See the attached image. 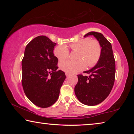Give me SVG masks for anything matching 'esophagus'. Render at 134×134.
Segmentation results:
<instances>
[{
  "instance_id": "1",
  "label": "esophagus",
  "mask_w": 134,
  "mask_h": 134,
  "mask_svg": "<svg viewBox=\"0 0 134 134\" xmlns=\"http://www.w3.org/2000/svg\"><path fill=\"white\" fill-rule=\"evenodd\" d=\"M70 75V73H69V72H65V76H68Z\"/></svg>"
}]
</instances>
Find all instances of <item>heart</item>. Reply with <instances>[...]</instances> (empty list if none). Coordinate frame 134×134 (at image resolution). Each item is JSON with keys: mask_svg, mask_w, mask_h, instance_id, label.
I'll return each instance as SVG.
<instances>
[{"mask_svg": "<svg viewBox=\"0 0 134 134\" xmlns=\"http://www.w3.org/2000/svg\"><path fill=\"white\" fill-rule=\"evenodd\" d=\"M72 51H79L77 62L65 61L60 64L63 71L69 73H75L85 69L87 65L93 67L99 62L102 54V47L98 41L85 38L70 45ZM54 54L60 62L68 58L70 51L67 45H59L54 50Z\"/></svg>", "mask_w": 134, "mask_h": 134, "instance_id": "obj_1", "label": "heart"}]
</instances>
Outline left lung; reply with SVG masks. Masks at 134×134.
I'll return each mask as SVG.
<instances>
[{
    "label": "left lung",
    "mask_w": 134,
    "mask_h": 134,
    "mask_svg": "<svg viewBox=\"0 0 134 134\" xmlns=\"http://www.w3.org/2000/svg\"><path fill=\"white\" fill-rule=\"evenodd\" d=\"M93 35L102 47L100 58L92 69L84 71L89 76L79 74L74 92L79 100L86 105L94 106L101 102L110 94L115 78V61L112 45L97 32H90L84 37Z\"/></svg>",
    "instance_id": "left-lung-1"
}]
</instances>
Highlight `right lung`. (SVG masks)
I'll list each match as a JSON object with an SVG mask.
<instances>
[{
    "mask_svg": "<svg viewBox=\"0 0 134 134\" xmlns=\"http://www.w3.org/2000/svg\"><path fill=\"white\" fill-rule=\"evenodd\" d=\"M56 43L44 35L35 38L26 45L22 61V84L25 94L34 105L48 108L57 100L65 79L58 70L54 56Z\"/></svg>",
    "mask_w": 134,
    "mask_h": 134,
    "instance_id": "right-lung-1",
    "label": "right lung"
}]
</instances>
